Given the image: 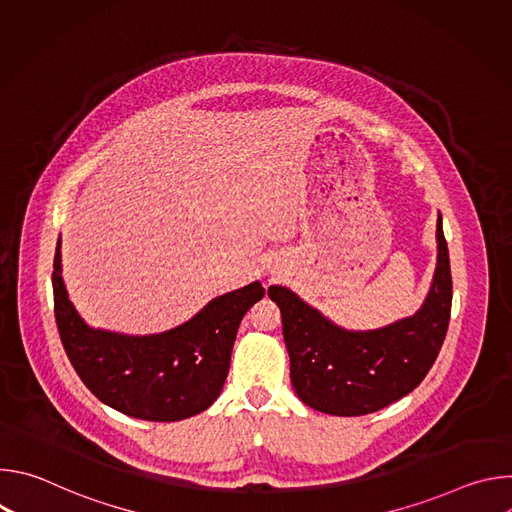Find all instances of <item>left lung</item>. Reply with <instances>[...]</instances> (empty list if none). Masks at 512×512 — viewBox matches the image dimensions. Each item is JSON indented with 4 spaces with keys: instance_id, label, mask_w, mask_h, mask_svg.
<instances>
[{
    "instance_id": "obj_1",
    "label": "left lung",
    "mask_w": 512,
    "mask_h": 512,
    "mask_svg": "<svg viewBox=\"0 0 512 512\" xmlns=\"http://www.w3.org/2000/svg\"><path fill=\"white\" fill-rule=\"evenodd\" d=\"M435 241V271L421 308L383 328L346 330L289 287H269L281 312L291 385L308 407L338 417L367 415L409 395L425 379L444 344L452 310L442 214Z\"/></svg>"
}]
</instances>
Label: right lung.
Here are the masks:
<instances>
[{
    "instance_id": "1",
    "label": "right lung",
    "mask_w": 512,
    "mask_h": 512,
    "mask_svg": "<svg viewBox=\"0 0 512 512\" xmlns=\"http://www.w3.org/2000/svg\"><path fill=\"white\" fill-rule=\"evenodd\" d=\"M60 239L54 253V316L62 346L87 389L105 405L145 421H180L221 395L247 310L265 296L259 281L210 300L188 322L158 334L89 326L68 300Z\"/></svg>"
}]
</instances>
